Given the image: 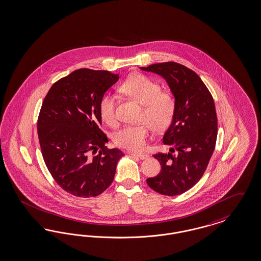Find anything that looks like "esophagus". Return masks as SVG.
Listing matches in <instances>:
<instances>
[{
    "mask_svg": "<svg viewBox=\"0 0 261 261\" xmlns=\"http://www.w3.org/2000/svg\"><path fill=\"white\" fill-rule=\"evenodd\" d=\"M129 154H130L132 156H135V157L139 158L140 160H145L149 158V156H148L147 154H144V153H133V152H130Z\"/></svg>",
    "mask_w": 261,
    "mask_h": 261,
    "instance_id": "obj_1",
    "label": "esophagus"
}]
</instances>
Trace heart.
I'll return each instance as SVG.
<instances>
[{
  "mask_svg": "<svg viewBox=\"0 0 261 261\" xmlns=\"http://www.w3.org/2000/svg\"><path fill=\"white\" fill-rule=\"evenodd\" d=\"M120 90L133 99L143 105L140 125H125L113 135L114 144L130 151H140L146 146L150 126L155 132L166 130L170 126L174 113L175 101L172 95L162 91L161 86L144 75L137 74L125 80ZM117 97L105 93L99 101V115L108 125L117 124Z\"/></svg>",
  "mask_w": 261,
  "mask_h": 261,
  "instance_id": "b5f03b06",
  "label": "heart"
}]
</instances>
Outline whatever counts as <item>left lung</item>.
<instances>
[{
    "label": "left lung",
    "instance_id": "1",
    "mask_svg": "<svg viewBox=\"0 0 261 261\" xmlns=\"http://www.w3.org/2000/svg\"><path fill=\"white\" fill-rule=\"evenodd\" d=\"M140 69L162 76L175 99L173 120L163 137L170 152L154 155L161 172L146 181L162 195H180L201 179L215 151L217 117L214 98L201 78L179 63L164 62Z\"/></svg>",
    "mask_w": 261,
    "mask_h": 261
}]
</instances>
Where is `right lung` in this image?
Returning <instances> with one entry per match:
<instances>
[{
  "label": "right lung",
  "instance_id": "obj_1",
  "mask_svg": "<svg viewBox=\"0 0 261 261\" xmlns=\"http://www.w3.org/2000/svg\"><path fill=\"white\" fill-rule=\"evenodd\" d=\"M118 80L109 71L78 69L56 82L42 104L38 136L45 166L57 184L76 197L104 192L124 156L105 146L108 139L100 129L99 101Z\"/></svg>",
  "mask_w": 261,
  "mask_h": 261
}]
</instances>
